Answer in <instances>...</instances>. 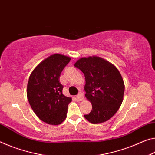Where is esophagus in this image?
<instances>
[{
    "label": "esophagus",
    "instance_id": "34e87169",
    "mask_svg": "<svg viewBox=\"0 0 155 155\" xmlns=\"http://www.w3.org/2000/svg\"><path fill=\"white\" fill-rule=\"evenodd\" d=\"M77 99L78 100V101H82L83 99V94H82L81 92H80L79 94H78L77 96Z\"/></svg>",
    "mask_w": 155,
    "mask_h": 155
}]
</instances>
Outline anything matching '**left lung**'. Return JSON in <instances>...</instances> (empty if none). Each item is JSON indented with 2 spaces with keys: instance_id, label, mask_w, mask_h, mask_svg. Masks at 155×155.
<instances>
[{
  "instance_id": "8db88e82",
  "label": "left lung",
  "mask_w": 155,
  "mask_h": 155,
  "mask_svg": "<svg viewBox=\"0 0 155 155\" xmlns=\"http://www.w3.org/2000/svg\"><path fill=\"white\" fill-rule=\"evenodd\" d=\"M74 66L84 74L85 97L92 105V111L84 117L92 124L107 121L124 99L125 85L119 71L109 61L96 56L80 58Z\"/></svg>"
}]
</instances>
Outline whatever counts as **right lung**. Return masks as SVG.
I'll return each instance as SVG.
<instances>
[{"label":"right lung","instance_id":"obj_1","mask_svg":"<svg viewBox=\"0 0 155 155\" xmlns=\"http://www.w3.org/2000/svg\"><path fill=\"white\" fill-rule=\"evenodd\" d=\"M70 57L54 54L44 59L29 76L27 97L29 105L39 119L47 124H61L67 117L72 98L63 94L61 73Z\"/></svg>","mask_w":155,"mask_h":155}]
</instances>
